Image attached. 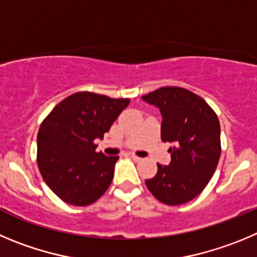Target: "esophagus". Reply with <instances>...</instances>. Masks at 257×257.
Instances as JSON below:
<instances>
[{
	"mask_svg": "<svg viewBox=\"0 0 257 257\" xmlns=\"http://www.w3.org/2000/svg\"><path fill=\"white\" fill-rule=\"evenodd\" d=\"M132 158H133V160H134V161H136V162H141V161H142V160H143V158L138 157V156H136V155L132 156Z\"/></svg>",
	"mask_w": 257,
	"mask_h": 257,
	"instance_id": "1",
	"label": "esophagus"
}]
</instances>
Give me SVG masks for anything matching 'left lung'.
<instances>
[{"mask_svg":"<svg viewBox=\"0 0 257 257\" xmlns=\"http://www.w3.org/2000/svg\"><path fill=\"white\" fill-rule=\"evenodd\" d=\"M160 109L161 140L172 143L169 166L157 164L148 190L167 205L185 204L204 190L220 156V125L212 107L191 91L161 87L142 96Z\"/></svg>","mask_w":257,"mask_h":257,"instance_id":"obj_1","label":"left lung"}]
</instances>
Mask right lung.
Listing matches in <instances>:
<instances>
[{
	"mask_svg": "<svg viewBox=\"0 0 257 257\" xmlns=\"http://www.w3.org/2000/svg\"><path fill=\"white\" fill-rule=\"evenodd\" d=\"M85 91L59 102L38 132V167L50 190L72 205L95 203L109 189L119 156L96 152L111 124L129 105Z\"/></svg>",
	"mask_w": 257,
	"mask_h": 257,
	"instance_id": "add662e5",
	"label": "right lung"
}]
</instances>
